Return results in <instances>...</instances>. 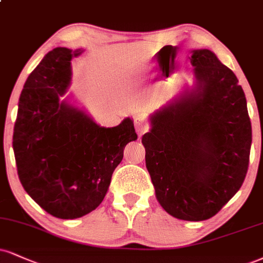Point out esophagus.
<instances>
[{
    "label": "esophagus",
    "instance_id": "34e87169",
    "mask_svg": "<svg viewBox=\"0 0 263 263\" xmlns=\"http://www.w3.org/2000/svg\"><path fill=\"white\" fill-rule=\"evenodd\" d=\"M134 123H135V128L137 131V134L142 136L144 132H147L148 129V123L145 121L144 118H142L140 115H136L134 119Z\"/></svg>",
    "mask_w": 263,
    "mask_h": 263
}]
</instances>
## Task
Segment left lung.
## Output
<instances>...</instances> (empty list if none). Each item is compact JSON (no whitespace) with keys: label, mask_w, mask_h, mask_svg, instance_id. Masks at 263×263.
Wrapping results in <instances>:
<instances>
[{"label":"left lung","mask_w":263,"mask_h":263,"mask_svg":"<svg viewBox=\"0 0 263 263\" xmlns=\"http://www.w3.org/2000/svg\"><path fill=\"white\" fill-rule=\"evenodd\" d=\"M195 84L151 115L142 137L156 197L170 216L210 219L241 187L252 142L246 98L211 50L192 51Z\"/></svg>","instance_id":"obj_1"}]
</instances>
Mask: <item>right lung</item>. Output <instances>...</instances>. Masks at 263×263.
Instances as JSON below:
<instances>
[{
  "instance_id": "obj_1",
  "label": "right lung",
  "mask_w": 263,
  "mask_h": 263,
  "mask_svg": "<svg viewBox=\"0 0 263 263\" xmlns=\"http://www.w3.org/2000/svg\"><path fill=\"white\" fill-rule=\"evenodd\" d=\"M83 50L56 47L29 74L18 103L13 151L21 183L60 219L90 213L103 202L128 142L137 140L127 118L101 127L61 100L71 84V60Z\"/></svg>"
}]
</instances>
